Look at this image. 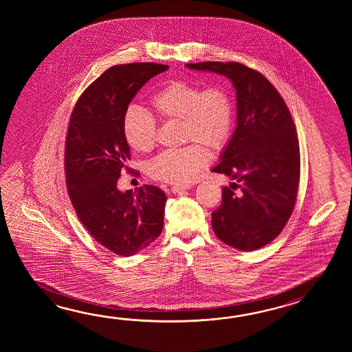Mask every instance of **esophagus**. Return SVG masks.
Returning a JSON list of instances; mask_svg holds the SVG:
<instances>
[{
	"label": "esophagus",
	"mask_w": 352,
	"mask_h": 352,
	"mask_svg": "<svg viewBox=\"0 0 352 352\" xmlns=\"http://www.w3.org/2000/svg\"><path fill=\"white\" fill-rule=\"evenodd\" d=\"M191 188V185H176V186H173V194H182V192H185L187 190H190Z\"/></svg>",
	"instance_id": "34e87169"
}]
</instances>
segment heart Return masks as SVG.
I'll list each match as a JSON object with an SVG mask.
<instances>
[{
  "instance_id": "heart-1",
  "label": "heart",
  "mask_w": 352,
  "mask_h": 352,
  "mask_svg": "<svg viewBox=\"0 0 352 352\" xmlns=\"http://www.w3.org/2000/svg\"><path fill=\"white\" fill-rule=\"evenodd\" d=\"M151 107L162 120H179L182 142L177 150L164 151L148 164L151 177L171 184H185L209 164L210 152L224 150L230 141L235 107L232 93L224 87L202 90L192 82L164 85L151 98ZM123 135L137 152H148L157 138V126L150 114L131 107L123 117Z\"/></svg>"
}]
</instances>
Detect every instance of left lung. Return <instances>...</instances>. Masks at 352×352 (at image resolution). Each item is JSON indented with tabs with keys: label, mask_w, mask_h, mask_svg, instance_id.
I'll use <instances>...</instances> for the list:
<instances>
[{
	"label": "left lung",
	"mask_w": 352,
	"mask_h": 352,
	"mask_svg": "<svg viewBox=\"0 0 352 352\" xmlns=\"http://www.w3.org/2000/svg\"><path fill=\"white\" fill-rule=\"evenodd\" d=\"M186 67L224 75L236 90V128L211 170L234 182L223 187L211 224L225 244L241 252L259 249L283 230L297 200L300 160L292 116L278 90L254 69L232 61Z\"/></svg>",
	"instance_id": "left-lung-1"
}]
</instances>
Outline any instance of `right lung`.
Masks as SVG:
<instances>
[{
  "instance_id": "1",
  "label": "right lung",
  "mask_w": 352,
  "mask_h": 352,
  "mask_svg": "<svg viewBox=\"0 0 352 352\" xmlns=\"http://www.w3.org/2000/svg\"><path fill=\"white\" fill-rule=\"evenodd\" d=\"M168 65H114L84 90L69 120L65 176L69 197L85 229L114 254L131 256L158 238L167 197L156 186L117 188L131 158L123 117L137 91Z\"/></svg>"
}]
</instances>
